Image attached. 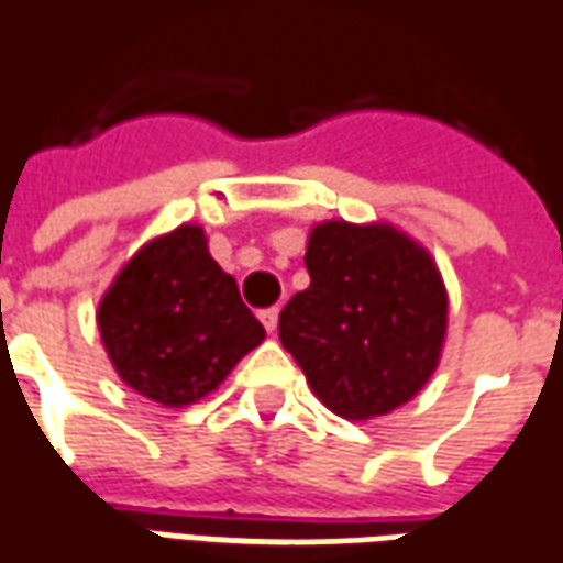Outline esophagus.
<instances>
[{
	"mask_svg": "<svg viewBox=\"0 0 563 563\" xmlns=\"http://www.w3.org/2000/svg\"><path fill=\"white\" fill-rule=\"evenodd\" d=\"M258 317H262V322H265V329L274 335V332H277V320H280V310L268 308V310H262Z\"/></svg>",
	"mask_w": 563,
	"mask_h": 563,
	"instance_id": "obj_1",
	"label": "esophagus"
}]
</instances>
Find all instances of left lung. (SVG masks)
Instances as JSON below:
<instances>
[{
	"label": "left lung",
	"mask_w": 563,
	"mask_h": 563,
	"mask_svg": "<svg viewBox=\"0 0 563 563\" xmlns=\"http://www.w3.org/2000/svg\"><path fill=\"white\" fill-rule=\"evenodd\" d=\"M310 286L280 313L283 347L329 411L390 415L439 365L448 292L430 253L387 222H320L310 231Z\"/></svg>",
	"instance_id": "8db88e82"
}]
</instances>
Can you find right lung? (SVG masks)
I'll list each match as a JSON object with an SVG mask.
<instances>
[{
	"mask_svg": "<svg viewBox=\"0 0 563 563\" xmlns=\"http://www.w3.org/2000/svg\"><path fill=\"white\" fill-rule=\"evenodd\" d=\"M97 325L118 377L164 408L203 399L265 341L200 225L145 243L106 289Z\"/></svg>",
	"mask_w": 563,
	"mask_h": 563,
	"instance_id": "right-lung-1",
	"label": "right lung"
}]
</instances>
